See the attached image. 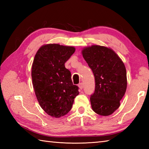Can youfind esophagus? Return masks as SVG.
Masks as SVG:
<instances>
[{
    "instance_id": "34e87169",
    "label": "esophagus",
    "mask_w": 149,
    "mask_h": 149,
    "mask_svg": "<svg viewBox=\"0 0 149 149\" xmlns=\"http://www.w3.org/2000/svg\"><path fill=\"white\" fill-rule=\"evenodd\" d=\"M79 88L81 90L83 89V83H79Z\"/></svg>"
}]
</instances>
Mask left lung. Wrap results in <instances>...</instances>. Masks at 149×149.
<instances>
[{"label": "left lung", "instance_id": "left-lung-1", "mask_svg": "<svg viewBox=\"0 0 149 149\" xmlns=\"http://www.w3.org/2000/svg\"><path fill=\"white\" fill-rule=\"evenodd\" d=\"M82 54L93 71L95 89L90 102L95 113L111 115L120 106L127 89V73L124 63L109 47L93 45L84 47Z\"/></svg>", "mask_w": 149, "mask_h": 149}]
</instances>
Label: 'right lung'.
Here are the masks:
<instances>
[{"label":"right lung","instance_id":"add662e5","mask_svg":"<svg viewBox=\"0 0 149 149\" xmlns=\"http://www.w3.org/2000/svg\"><path fill=\"white\" fill-rule=\"evenodd\" d=\"M75 50L72 46L50 43L41 47L34 56L31 70L34 93L41 107L53 118L66 115L79 93L65 66Z\"/></svg>","mask_w":149,"mask_h":149}]
</instances>
